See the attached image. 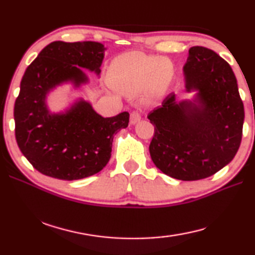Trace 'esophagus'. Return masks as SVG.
<instances>
[{
  "instance_id": "34e87169",
  "label": "esophagus",
  "mask_w": 255,
  "mask_h": 255,
  "mask_svg": "<svg viewBox=\"0 0 255 255\" xmlns=\"http://www.w3.org/2000/svg\"><path fill=\"white\" fill-rule=\"evenodd\" d=\"M140 119H141V115H140V112H138V111H132L131 114H130V124H131V125H135V124H137L138 122H139Z\"/></svg>"
}]
</instances>
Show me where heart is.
I'll list each match as a JSON object with an SVG mask.
<instances>
[{"label": "heart", "instance_id": "obj_1", "mask_svg": "<svg viewBox=\"0 0 255 255\" xmlns=\"http://www.w3.org/2000/svg\"><path fill=\"white\" fill-rule=\"evenodd\" d=\"M173 77L174 64L171 59L139 51L119 56L110 71V82L115 88L133 94L144 91L147 97L165 93Z\"/></svg>", "mask_w": 255, "mask_h": 255}]
</instances>
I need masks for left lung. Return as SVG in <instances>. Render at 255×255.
<instances>
[{
    "label": "left lung",
    "instance_id": "1",
    "mask_svg": "<svg viewBox=\"0 0 255 255\" xmlns=\"http://www.w3.org/2000/svg\"><path fill=\"white\" fill-rule=\"evenodd\" d=\"M184 89L191 99L171 93L147 118L155 132L149 145L153 163L171 178H208L239 150L244 106L230 64L206 47L189 49L183 66Z\"/></svg>",
    "mask_w": 255,
    "mask_h": 255
}]
</instances>
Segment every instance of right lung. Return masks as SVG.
Here are the masks:
<instances>
[{
	"label": "right lung",
	"instance_id": "1",
	"mask_svg": "<svg viewBox=\"0 0 255 255\" xmlns=\"http://www.w3.org/2000/svg\"><path fill=\"white\" fill-rule=\"evenodd\" d=\"M106 49L96 41H54L25 70L14 105L15 138L40 173L67 181L98 173L109 162L115 133L128 126V112L103 118L83 98L58 112L48 107L59 86L90 83L84 70L100 77Z\"/></svg>",
	"mask_w": 255,
	"mask_h": 255
}]
</instances>
